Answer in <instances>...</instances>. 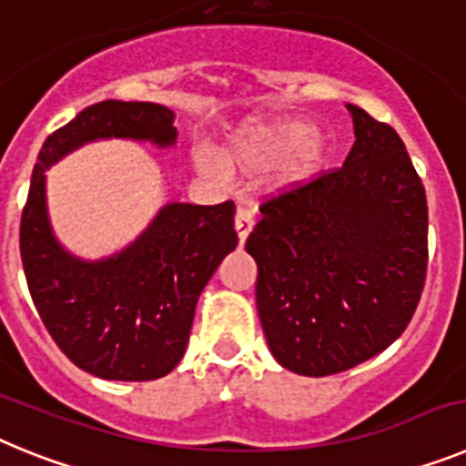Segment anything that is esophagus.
Masks as SVG:
<instances>
[{"label": "esophagus", "mask_w": 466, "mask_h": 466, "mask_svg": "<svg viewBox=\"0 0 466 466\" xmlns=\"http://www.w3.org/2000/svg\"><path fill=\"white\" fill-rule=\"evenodd\" d=\"M252 226H254V214L249 212L247 208H238V212H236V233H238V240H240V245H245V240H247V236H249Z\"/></svg>", "instance_id": "34e87169"}]
</instances>
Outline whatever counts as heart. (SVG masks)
Here are the masks:
<instances>
[{"label":"heart","mask_w":466,"mask_h":466,"mask_svg":"<svg viewBox=\"0 0 466 466\" xmlns=\"http://www.w3.org/2000/svg\"><path fill=\"white\" fill-rule=\"evenodd\" d=\"M294 156L287 167V179L300 182L322 167L324 142L315 135V127L300 118H275V121H249L236 130L224 151L230 166L245 170H266ZM200 170L212 166L200 160Z\"/></svg>","instance_id":"obj_1"}]
</instances>
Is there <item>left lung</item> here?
<instances>
[{"instance_id": "obj_1", "label": "left lung", "mask_w": 466, "mask_h": 466, "mask_svg": "<svg viewBox=\"0 0 466 466\" xmlns=\"http://www.w3.org/2000/svg\"><path fill=\"white\" fill-rule=\"evenodd\" d=\"M343 167L258 205L247 238L257 308L275 360L300 376L348 371L406 331L427 278V196L392 126L348 105Z\"/></svg>"}]
</instances>
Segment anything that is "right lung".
<instances>
[{"label":"right lung","mask_w":466,"mask_h":466,"mask_svg":"<svg viewBox=\"0 0 466 466\" xmlns=\"http://www.w3.org/2000/svg\"><path fill=\"white\" fill-rule=\"evenodd\" d=\"M172 121L154 102L86 106L41 147L20 217V258L41 322L74 364L105 380H156L179 364L198 296L238 247L236 205L172 203L127 249L88 263L53 238L44 172L97 137L175 144Z\"/></svg>","instance_id":"add662e5"}]
</instances>
